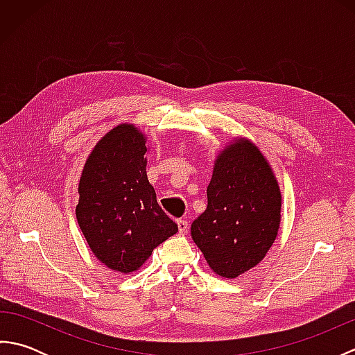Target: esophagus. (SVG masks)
Instances as JSON below:
<instances>
[{
	"mask_svg": "<svg viewBox=\"0 0 355 355\" xmlns=\"http://www.w3.org/2000/svg\"><path fill=\"white\" fill-rule=\"evenodd\" d=\"M177 225H178V233H180V235H184V233L187 232V221L186 220H178Z\"/></svg>",
	"mask_w": 355,
	"mask_h": 355,
	"instance_id": "obj_1",
	"label": "esophagus"
}]
</instances>
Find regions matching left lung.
Segmentation results:
<instances>
[{
    "label": "left lung",
    "mask_w": 355,
    "mask_h": 355,
    "mask_svg": "<svg viewBox=\"0 0 355 355\" xmlns=\"http://www.w3.org/2000/svg\"><path fill=\"white\" fill-rule=\"evenodd\" d=\"M281 209V187L266 155L252 140L236 137L215 157L207 209L191 235L218 276L238 277L266 258Z\"/></svg>",
    "instance_id": "left-lung-1"
}]
</instances>
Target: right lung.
I'll use <instances>...</instances> for the list:
<instances>
[{"label":"right lung","mask_w":355,"mask_h":355,"mask_svg":"<svg viewBox=\"0 0 355 355\" xmlns=\"http://www.w3.org/2000/svg\"><path fill=\"white\" fill-rule=\"evenodd\" d=\"M146 141L134 123L114 126L92 149L79 180V227L96 258L122 275L137 271L178 232L148 180Z\"/></svg>","instance_id":"1"}]
</instances>
